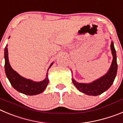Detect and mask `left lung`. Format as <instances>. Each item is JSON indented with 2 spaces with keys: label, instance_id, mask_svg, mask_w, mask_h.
I'll return each mask as SVG.
<instances>
[{
  "label": "left lung",
  "instance_id": "1",
  "mask_svg": "<svg viewBox=\"0 0 123 123\" xmlns=\"http://www.w3.org/2000/svg\"><path fill=\"white\" fill-rule=\"evenodd\" d=\"M110 47L113 55V60L111 66L105 75L89 83H78L72 78L73 83L80 91L89 96H96L104 92L112 85L117 74L118 64L117 61V53L112 41Z\"/></svg>",
  "mask_w": 123,
  "mask_h": 123
}]
</instances>
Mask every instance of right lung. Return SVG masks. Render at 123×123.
<instances>
[{
    "instance_id": "1",
    "label": "right lung",
    "mask_w": 123,
    "mask_h": 123,
    "mask_svg": "<svg viewBox=\"0 0 123 123\" xmlns=\"http://www.w3.org/2000/svg\"><path fill=\"white\" fill-rule=\"evenodd\" d=\"M8 45H6L4 49V58H5V71L6 77L11 85L16 91L19 92L29 96H34L42 93L46 88L49 83L48 78V71L52 66L53 62L51 63L46 73V78L42 81L36 82L31 80L27 79L21 77L11 67L8 60Z\"/></svg>"
}]
</instances>
